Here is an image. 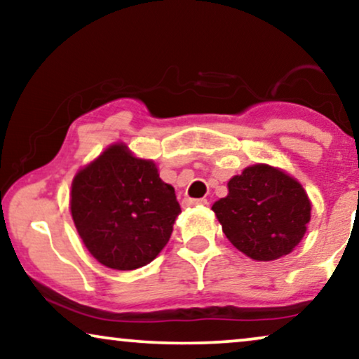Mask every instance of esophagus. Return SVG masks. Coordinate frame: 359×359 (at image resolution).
I'll use <instances>...</instances> for the list:
<instances>
[{
	"label": "esophagus",
	"mask_w": 359,
	"mask_h": 359,
	"mask_svg": "<svg viewBox=\"0 0 359 359\" xmlns=\"http://www.w3.org/2000/svg\"><path fill=\"white\" fill-rule=\"evenodd\" d=\"M208 204V199L201 198V199H193V198H186L183 199V208H194V205H205Z\"/></svg>",
	"instance_id": "34e87169"
}]
</instances>
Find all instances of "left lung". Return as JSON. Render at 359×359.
<instances>
[{"label": "left lung", "mask_w": 359, "mask_h": 359, "mask_svg": "<svg viewBox=\"0 0 359 359\" xmlns=\"http://www.w3.org/2000/svg\"><path fill=\"white\" fill-rule=\"evenodd\" d=\"M229 194L214 203L225 237L257 262L291 253L311 220V201L286 171L257 163L229 181Z\"/></svg>", "instance_id": "8db88e82"}]
</instances>
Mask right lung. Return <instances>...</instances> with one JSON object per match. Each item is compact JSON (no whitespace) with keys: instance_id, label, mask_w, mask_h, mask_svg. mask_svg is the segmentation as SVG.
<instances>
[{"instance_id":"add662e5","label":"right lung","mask_w":359,"mask_h":359,"mask_svg":"<svg viewBox=\"0 0 359 359\" xmlns=\"http://www.w3.org/2000/svg\"><path fill=\"white\" fill-rule=\"evenodd\" d=\"M70 210L88 252L107 268L130 271L165 248L181 208L154 161L114 144L75 175Z\"/></svg>"}]
</instances>
